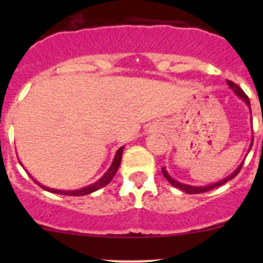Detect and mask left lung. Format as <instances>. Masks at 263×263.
I'll return each mask as SVG.
<instances>
[{"mask_svg": "<svg viewBox=\"0 0 263 263\" xmlns=\"http://www.w3.org/2000/svg\"><path fill=\"white\" fill-rule=\"evenodd\" d=\"M227 84L229 85V87H230V89H232L233 91H234L235 94H237L238 97L240 98V99H243V100H245V102H246V104L248 105V108H251V103H249V99H248V97H247V95L245 94V91H243V90L240 89V87L238 86V85H235L234 82H233V81H229V80H228V81H227ZM252 145H253V141L251 142V146H249V150H251V148H252ZM242 165H243V163L240 164V165L238 166V168L235 169V171L233 172V173L230 174V176H228L227 178H224V179H222V181H219V182H216V183H213V184H209V185H203V187H196V185L183 184V183H181V182H177V181H174V179L172 178L171 176H169V174H168V172L165 171V168H163V169H161V172H163V176L165 177V179H166V181H168L169 183H171V184L173 185V187H176V188H179V190H182L183 192L188 193V195H195V193H203V192H208V191H211V190H214V188H216V187H220V185H221V184H224V183H227L228 181H230V179H233V178H234L235 176H237L238 173H239V172H240V169H242Z\"/></svg>", "mask_w": 263, "mask_h": 263, "instance_id": "8db88e82", "label": "left lung"}]
</instances>
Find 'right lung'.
I'll return each instance as SVG.
<instances>
[{
    "instance_id": "add662e5",
    "label": "right lung",
    "mask_w": 263,
    "mask_h": 263,
    "mask_svg": "<svg viewBox=\"0 0 263 263\" xmlns=\"http://www.w3.org/2000/svg\"><path fill=\"white\" fill-rule=\"evenodd\" d=\"M122 153H123V146L119 147L118 150H117L115 159H113L112 165H110L109 169H108V171L105 172L104 176H103L102 178L99 179V181H97L95 183H92V184L87 185V187L80 188V190H73V191L54 190V188H48V187H46V185H42L41 183L34 181V179H33V181L35 182L38 185H41L42 188H44V190L49 191V192H52V193H58V195H65V196H85V195H89V193H92V192H95V191L100 190V188H103V187H104V185H107L108 183L112 181L113 177L116 176L117 171H118L119 164H121Z\"/></svg>"
}]
</instances>
